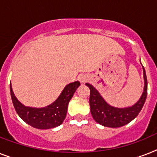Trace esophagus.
I'll use <instances>...</instances> for the list:
<instances>
[{
	"mask_svg": "<svg viewBox=\"0 0 157 157\" xmlns=\"http://www.w3.org/2000/svg\"><path fill=\"white\" fill-rule=\"evenodd\" d=\"M88 79H89V78H88V76L86 75H81L79 76V81L81 82H82V83H84V82H86L88 81Z\"/></svg>",
	"mask_w": 157,
	"mask_h": 157,
	"instance_id": "34e87169",
	"label": "esophagus"
}]
</instances>
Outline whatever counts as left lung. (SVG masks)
I'll use <instances>...</instances> for the list:
<instances>
[{
  "label": "left lung",
  "instance_id": "left-lung-1",
  "mask_svg": "<svg viewBox=\"0 0 157 157\" xmlns=\"http://www.w3.org/2000/svg\"><path fill=\"white\" fill-rule=\"evenodd\" d=\"M144 90L143 94L132 107L127 108H116L107 104L101 97L99 93L90 84L86 83L90 88V112L94 120L99 124L108 128H120L130 123L140 112L145 103L147 94V81L145 70L144 68Z\"/></svg>",
  "mask_w": 157,
  "mask_h": 157
}]
</instances>
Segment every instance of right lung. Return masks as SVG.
I'll list each match as a JSON object with an SVG mask.
<instances>
[{
    "label": "right lung",
    "mask_w": 157,
    "mask_h": 157,
    "mask_svg": "<svg viewBox=\"0 0 157 157\" xmlns=\"http://www.w3.org/2000/svg\"><path fill=\"white\" fill-rule=\"evenodd\" d=\"M79 86L80 82L78 81L68 84L58 99L44 108L25 107L15 97L11 85L10 93L14 108L25 122L37 129H50L63 124L67 116L68 103Z\"/></svg>",
    "instance_id": "1"
}]
</instances>
